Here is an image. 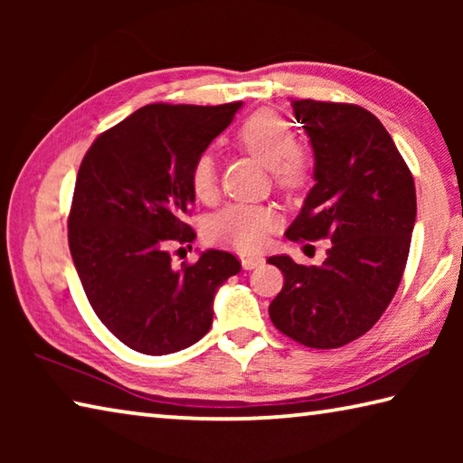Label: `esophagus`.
I'll return each instance as SVG.
<instances>
[{"label": "esophagus", "mask_w": 463, "mask_h": 463, "mask_svg": "<svg viewBox=\"0 0 463 463\" xmlns=\"http://www.w3.org/2000/svg\"><path fill=\"white\" fill-rule=\"evenodd\" d=\"M241 263L245 269H255V268H260V265H263L265 260L261 255H245V257H241Z\"/></svg>", "instance_id": "esophagus-1"}]
</instances>
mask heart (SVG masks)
Segmentation results:
<instances>
[{
  "label": "heart",
  "instance_id": "obj_1",
  "mask_svg": "<svg viewBox=\"0 0 463 463\" xmlns=\"http://www.w3.org/2000/svg\"><path fill=\"white\" fill-rule=\"evenodd\" d=\"M234 140L263 165L271 167L279 187L294 190L308 177L310 159L304 148L294 145V132L279 114L260 109L241 124ZM192 190L200 200H210L216 192V163L210 153H202L192 165ZM276 224L271 208L257 203H231L208 218L206 239L214 245L241 250L255 249Z\"/></svg>",
  "mask_w": 463,
  "mask_h": 463
}]
</instances>
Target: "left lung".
I'll list each match as a JSON object with an SVG mask.
<instances>
[{
  "mask_svg": "<svg viewBox=\"0 0 463 463\" xmlns=\"http://www.w3.org/2000/svg\"><path fill=\"white\" fill-rule=\"evenodd\" d=\"M315 151V185L289 241L331 239L320 265L276 255L271 323L312 349H336L378 323L401 286L417 218L414 179L383 124L355 104L292 99Z\"/></svg>",
  "mask_w": 463,
  "mask_h": 463,
  "instance_id": "left-lung-1",
  "label": "left lung"
}]
</instances>
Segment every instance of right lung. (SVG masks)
I'll return each mask as SVG.
<instances>
[{"instance_id":"add662e5","label":"right lung","mask_w":463,"mask_h":463,"mask_svg":"<svg viewBox=\"0 0 463 463\" xmlns=\"http://www.w3.org/2000/svg\"><path fill=\"white\" fill-rule=\"evenodd\" d=\"M239 108L148 104L101 132L83 156L69 249L93 312L138 354L167 355L200 341L213 325L214 294L241 269L237 257L216 249L171 265V247L195 239L184 221L195 200L194 161Z\"/></svg>"}]
</instances>
